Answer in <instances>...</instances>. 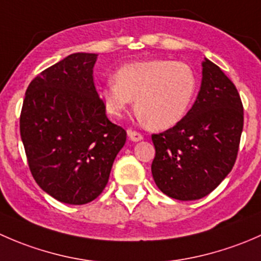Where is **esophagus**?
I'll return each instance as SVG.
<instances>
[{"mask_svg":"<svg viewBox=\"0 0 261 261\" xmlns=\"http://www.w3.org/2000/svg\"><path fill=\"white\" fill-rule=\"evenodd\" d=\"M127 134H128V138H130L133 141H140V140H143V139H144V136L141 135L140 133H138V131L128 130Z\"/></svg>","mask_w":261,"mask_h":261,"instance_id":"esophagus-1","label":"esophagus"}]
</instances>
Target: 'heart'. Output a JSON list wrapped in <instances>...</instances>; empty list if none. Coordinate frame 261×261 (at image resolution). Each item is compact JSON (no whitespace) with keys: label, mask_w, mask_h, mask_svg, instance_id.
<instances>
[{"label":"heart","mask_w":261,"mask_h":261,"mask_svg":"<svg viewBox=\"0 0 261 261\" xmlns=\"http://www.w3.org/2000/svg\"><path fill=\"white\" fill-rule=\"evenodd\" d=\"M196 91L197 75L191 65L154 59L122 65L101 89V97L114 117H122L135 99L136 112L146 125L164 130L186 116Z\"/></svg>","instance_id":"b5f03b06"}]
</instances>
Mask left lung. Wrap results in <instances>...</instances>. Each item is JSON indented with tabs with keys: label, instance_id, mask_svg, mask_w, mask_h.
Instances as JSON below:
<instances>
[{
	"label": "left lung",
	"instance_id": "1",
	"mask_svg": "<svg viewBox=\"0 0 261 261\" xmlns=\"http://www.w3.org/2000/svg\"><path fill=\"white\" fill-rule=\"evenodd\" d=\"M196 102L172 128L152 134L151 173L158 188L179 201L210 194L232 170L244 127L235 84L211 60L202 63Z\"/></svg>",
	"mask_w": 261,
	"mask_h": 261
}]
</instances>
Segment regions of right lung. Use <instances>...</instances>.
Listing matches in <instances>:
<instances>
[{"instance_id":"add662e5","label":"right lung","mask_w":261,"mask_h":261,"mask_svg":"<svg viewBox=\"0 0 261 261\" xmlns=\"http://www.w3.org/2000/svg\"><path fill=\"white\" fill-rule=\"evenodd\" d=\"M97 54L75 53L26 89L20 134L34 179L53 198L86 204L103 192L126 131L107 118L93 82Z\"/></svg>"}]
</instances>
